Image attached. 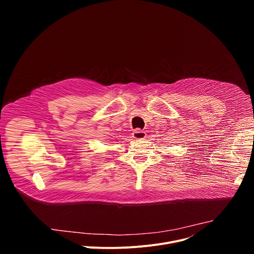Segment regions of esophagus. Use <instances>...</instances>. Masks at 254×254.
<instances>
[{
    "label": "esophagus",
    "instance_id": "1",
    "mask_svg": "<svg viewBox=\"0 0 254 254\" xmlns=\"http://www.w3.org/2000/svg\"><path fill=\"white\" fill-rule=\"evenodd\" d=\"M132 136H133L135 139H142L143 137H146V132H144L143 130H140L139 128H135V129L132 131Z\"/></svg>",
    "mask_w": 254,
    "mask_h": 254
}]
</instances>
